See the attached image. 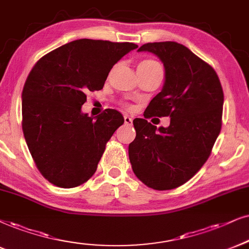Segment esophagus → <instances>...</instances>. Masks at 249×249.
<instances>
[{
  "label": "esophagus",
  "mask_w": 249,
  "mask_h": 249,
  "mask_svg": "<svg viewBox=\"0 0 249 249\" xmlns=\"http://www.w3.org/2000/svg\"><path fill=\"white\" fill-rule=\"evenodd\" d=\"M132 122H133V119H132V118L130 117V116H127V115L124 116V123H125V124L131 125Z\"/></svg>",
  "instance_id": "34e87169"
}]
</instances>
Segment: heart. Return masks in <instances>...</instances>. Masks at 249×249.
I'll use <instances>...</instances> for the list:
<instances>
[{
    "label": "heart",
    "mask_w": 249,
    "mask_h": 249,
    "mask_svg": "<svg viewBox=\"0 0 249 249\" xmlns=\"http://www.w3.org/2000/svg\"><path fill=\"white\" fill-rule=\"evenodd\" d=\"M138 69H143V70H150V69H161V65L154 59H143L139 63Z\"/></svg>",
    "instance_id": "obj_1"
}]
</instances>
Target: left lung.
<instances>
[{"mask_svg": "<svg viewBox=\"0 0 249 249\" xmlns=\"http://www.w3.org/2000/svg\"><path fill=\"white\" fill-rule=\"evenodd\" d=\"M138 52L161 59L165 70L162 90L135 118V139L128 146L134 175L157 191L181 186L196 174L212 153L222 127L224 94L216 71L174 41L144 43ZM170 117L168 128L146 121Z\"/></svg>", "mask_w": 249, "mask_h": 249, "instance_id": "8db88e82", "label": "left lung"}]
</instances>
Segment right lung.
Returning a JSON list of instances; mask_svg holds the SVG:
<instances>
[{"instance_id":"right-lung-1","label":"right lung","mask_w":249,"mask_h":249,"mask_svg":"<svg viewBox=\"0 0 249 249\" xmlns=\"http://www.w3.org/2000/svg\"><path fill=\"white\" fill-rule=\"evenodd\" d=\"M132 42L79 39L36 63L21 94L23 132L36 168L55 186L72 188L96 171L124 117L106 109L95 119L81 112L88 92L102 89L112 67Z\"/></svg>"}]
</instances>
